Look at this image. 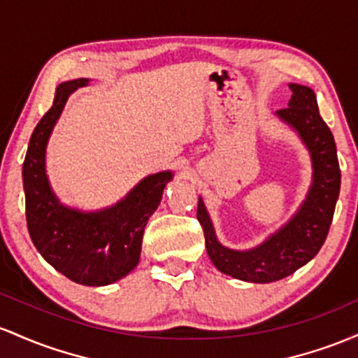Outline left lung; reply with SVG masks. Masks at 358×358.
Instances as JSON below:
<instances>
[{
    "mask_svg": "<svg viewBox=\"0 0 358 358\" xmlns=\"http://www.w3.org/2000/svg\"><path fill=\"white\" fill-rule=\"evenodd\" d=\"M289 90L292 96L287 108L275 115L298 131L313 162L311 187L298 213L259 247L231 250L218 242L203 199L198 201V222L211 262L223 274L247 282H274L306 266L327 240L340 194L336 145L320 115L315 91L301 84H289Z\"/></svg>",
    "mask_w": 358,
    "mask_h": 358,
    "instance_id": "left-lung-1",
    "label": "left lung"
}]
</instances>
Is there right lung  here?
I'll return each mask as SVG.
<instances>
[{"instance_id":"1","label":"right lung","mask_w":358,"mask_h":358,"mask_svg":"<svg viewBox=\"0 0 358 358\" xmlns=\"http://www.w3.org/2000/svg\"><path fill=\"white\" fill-rule=\"evenodd\" d=\"M87 84L86 78L59 84L52 108L30 136L22 172L27 227L35 248L55 271L83 286H108L138 264L143 230L172 172L148 176L115 206L99 211H79L60 203L47 179V143L67 98Z\"/></svg>"}]
</instances>
